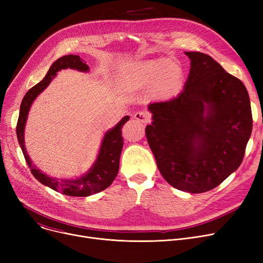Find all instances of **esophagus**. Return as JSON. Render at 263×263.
Segmentation results:
<instances>
[{
	"label": "esophagus",
	"mask_w": 263,
	"mask_h": 263,
	"mask_svg": "<svg viewBox=\"0 0 263 263\" xmlns=\"http://www.w3.org/2000/svg\"><path fill=\"white\" fill-rule=\"evenodd\" d=\"M134 119H136L137 121L146 123L149 121L150 119V115L147 112H144V110H140V112H136L134 114Z\"/></svg>",
	"instance_id": "34e87169"
}]
</instances>
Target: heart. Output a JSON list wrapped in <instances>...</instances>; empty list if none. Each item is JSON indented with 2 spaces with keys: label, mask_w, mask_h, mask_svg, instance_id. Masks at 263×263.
I'll list each match as a JSON object with an SVG mask.
<instances>
[{
  "label": "heart",
  "mask_w": 263,
  "mask_h": 263,
  "mask_svg": "<svg viewBox=\"0 0 263 263\" xmlns=\"http://www.w3.org/2000/svg\"><path fill=\"white\" fill-rule=\"evenodd\" d=\"M131 90L150 86V95L157 99H171L182 91L184 72L181 66L168 60H156L134 66L123 77Z\"/></svg>",
  "instance_id": "1"
}]
</instances>
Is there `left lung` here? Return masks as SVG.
Returning <instances> with one entry per match:
<instances>
[{
  "mask_svg": "<svg viewBox=\"0 0 263 263\" xmlns=\"http://www.w3.org/2000/svg\"><path fill=\"white\" fill-rule=\"evenodd\" d=\"M191 68L176 98L148 105L146 127L158 168L172 186L208 192L241 165L253 130L250 96L243 83L211 57L184 52Z\"/></svg>",
  "mask_w": 263,
  "mask_h": 263,
  "instance_id": "left-lung-1",
  "label": "left lung"
}]
</instances>
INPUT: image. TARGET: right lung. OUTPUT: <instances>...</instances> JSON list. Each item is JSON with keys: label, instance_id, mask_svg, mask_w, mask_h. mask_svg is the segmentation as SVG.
I'll return each mask as SVG.
<instances>
[{"label": "right lung", "instance_id": "right-lung-1", "mask_svg": "<svg viewBox=\"0 0 263 263\" xmlns=\"http://www.w3.org/2000/svg\"><path fill=\"white\" fill-rule=\"evenodd\" d=\"M68 68L74 69V70L81 72L89 71L88 65L83 63L79 55L69 54L55 61L51 65L47 76L43 81H40L38 84L33 86L24 96L20 105V113L17 123V137L26 163L29 165L33 176L40 183L68 196L85 197L105 190L114 181L118 174L119 159L123 146L121 128L130 119V116H124L115 127L105 132L99 148V153L97 155L91 167L84 175L74 179H58L41 173L40 170L33 165L25 148L24 130L27 116H29L30 108L37 97L49 86L51 81L57 77L59 71Z\"/></svg>", "mask_w": 263, "mask_h": 263}]
</instances>
